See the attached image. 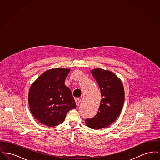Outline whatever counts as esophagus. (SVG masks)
Here are the masks:
<instances>
[{"instance_id": "esophagus-1", "label": "esophagus", "mask_w": 160, "mask_h": 160, "mask_svg": "<svg viewBox=\"0 0 160 160\" xmlns=\"http://www.w3.org/2000/svg\"><path fill=\"white\" fill-rule=\"evenodd\" d=\"M75 101H76V103L77 106H78L80 102H81V99H79V98H76L75 99Z\"/></svg>"}]
</instances>
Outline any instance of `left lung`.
Listing matches in <instances>:
<instances>
[{
    "instance_id": "left-lung-1",
    "label": "left lung",
    "mask_w": 160,
    "mask_h": 160,
    "mask_svg": "<svg viewBox=\"0 0 160 160\" xmlns=\"http://www.w3.org/2000/svg\"><path fill=\"white\" fill-rule=\"evenodd\" d=\"M91 74L99 86L102 99L97 114L85 122L92 129H101L112 124L119 116L124 103V89L121 81L111 71L94 69Z\"/></svg>"
}]
</instances>
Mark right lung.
<instances>
[{"mask_svg":"<svg viewBox=\"0 0 160 160\" xmlns=\"http://www.w3.org/2000/svg\"><path fill=\"white\" fill-rule=\"evenodd\" d=\"M69 69H49L32 84L28 102L32 114L41 123L54 127L76 107L71 91L64 84Z\"/></svg>","mask_w":160,"mask_h":160,"instance_id":"add662e5","label":"right lung"}]
</instances>
